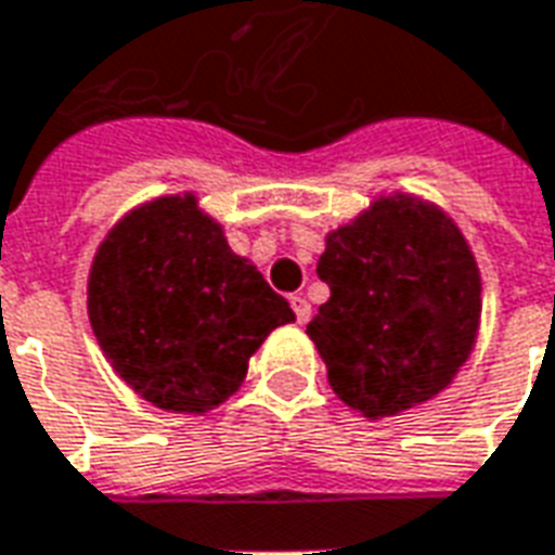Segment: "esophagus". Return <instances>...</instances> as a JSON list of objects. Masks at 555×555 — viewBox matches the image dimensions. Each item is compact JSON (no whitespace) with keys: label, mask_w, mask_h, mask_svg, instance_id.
<instances>
[{"label":"esophagus","mask_w":555,"mask_h":555,"mask_svg":"<svg viewBox=\"0 0 555 555\" xmlns=\"http://www.w3.org/2000/svg\"><path fill=\"white\" fill-rule=\"evenodd\" d=\"M291 309L297 314V324H306L312 318V306H309L306 297H291Z\"/></svg>","instance_id":"obj_1"}]
</instances>
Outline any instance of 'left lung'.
<instances>
[{
    "instance_id": "obj_1",
    "label": "left lung",
    "mask_w": 555,
    "mask_h": 555,
    "mask_svg": "<svg viewBox=\"0 0 555 555\" xmlns=\"http://www.w3.org/2000/svg\"><path fill=\"white\" fill-rule=\"evenodd\" d=\"M318 276L330 300L306 333L333 392L365 418L437 398L476 348V255L434 202L408 193L374 198L326 234Z\"/></svg>"
}]
</instances>
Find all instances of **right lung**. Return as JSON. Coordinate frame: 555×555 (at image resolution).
Instances as JSON below:
<instances>
[{"label":"right lung","mask_w":555,"mask_h":555,"mask_svg":"<svg viewBox=\"0 0 555 555\" xmlns=\"http://www.w3.org/2000/svg\"><path fill=\"white\" fill-rule=\"evenodd\" d=\"M89 321L137 396L205 416L241 389L255 350L294 312L249 258L231 253L195 193H178L133 207L103 237Z\"/></svg>","instance_id":"1"}]
</instances>
